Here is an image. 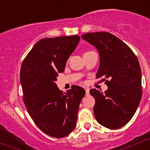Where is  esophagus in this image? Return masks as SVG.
<instances>
[{"mask_svg": "<svg viewBox=\"0 0 150 150\" xmlns=\"http://www.w3.org/2000/svg\"><path fill=\"white\" fill-rule=\"evenodd\" d=\"M85 91H86V96H89V94H90V90H89L88 88H86Z\"/></svg>", "mask_w": 150, "mask_h": 150, "instance_id": "esophagus-1", "label": "esophagus"}]
</instances>
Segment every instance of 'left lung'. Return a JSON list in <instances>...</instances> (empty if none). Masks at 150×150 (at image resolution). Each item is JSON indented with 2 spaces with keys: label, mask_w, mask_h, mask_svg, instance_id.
Segmentation results:
<instances>
[{
  "label": "left lung",
  "mask_w": 150,
  "mask_h": 150,
  "mask_svg": "<svg viewBox=\"0 0 150 150\" xmlns=\"http://www.w3.org/2000/svg\"><path fill=\"white\" fill-rule=\"evenodd\" d=\"M81 37L98 51L100 65L96 78L108 79L104 93L96 89L90 90L96 100L95 117L104 127L120 128L131 120L142 99V71L137 57L109 33H87Z\"/></svg>",
  "instance_id": "1"
}]
</instances>
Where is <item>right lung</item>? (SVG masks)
I'll list each match as a JSON object with an SVG mask.
<instances>
[{"label":"right lung","mask_w":150,"mask_h":150,"mask_svg":"<svg viewBox=\"0 0 150 150\" xmlns=\"http://www.w3.org/2000/svg\"><path fill=\"white\" fill-rule=\"evenodd\" d=\"M79 35L45 38L38 41L21 66L23 100L30 116L44 133L54 138L70 134L76 125L84 88L74 85L66 93L55 81L79 44Z\"/></svg>","instance_id":"right-lung-1"}]
</instances>
